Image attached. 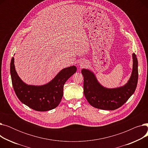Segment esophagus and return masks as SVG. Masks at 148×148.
Returning <instances> with one entry per match:
<instances>
[{
	"label": "esophagus",
	"instance_id": "1",
	"mask_svg": "<svg viewBox=\"0 0 148 148\" xmlns=\"http://www.w3.org/2000/svg\"><path fill=\"white\" fill-rule=\"evenodd\" d=\"M87 62L86 60H82L80 62V66L81 68H84L86 67L87 66Z\"/></svg>",
	"mask_w": 148,
	"mask_h": 148
}]
</instances>
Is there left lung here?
<instances>
[{"label":"left lung","instance_id":"obj_1","mask_svg":"<svg viewBox=\"0 0 148 148\" xmlns=\"http://www.w3.org/2000/svg\"><path fill=\"white\" fill-rule=\"evenodd\" d=\"M133 70L128 82L123 86L107 88L97 80L94 73L82 69L84 94L93 107L102 110H114L125 104L134 94L138 82V61L135 53L133 54Z\"/></svg>","mask_w":148,"mask_h":148}]
</instances>
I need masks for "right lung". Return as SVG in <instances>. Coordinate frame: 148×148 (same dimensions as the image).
<instances>
[{
  "label": "right lung",
  "instance_id": "add662e5",
  "mask_svg": "<svg viewBox=\"0 0 148 148\" xmlns=\"http://www.w3.org/2000/svg\"><path fill=\"white\" fill-rule=\"evenodd\" d=\"M77 71L75 66L62 69L48 83L41 86L29 85L23 82L15 71L14 58L10 64L12 86L20 101L36 111L44 112L58 106L63 97L64 85Z\"/></svg>",
  "mask_w": 148,
  "mask_h": 148
}]
</instances>
